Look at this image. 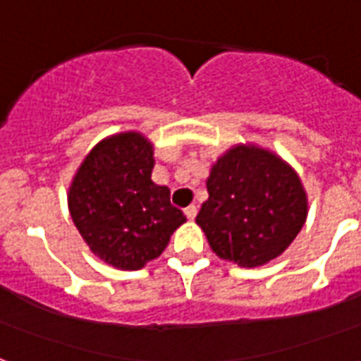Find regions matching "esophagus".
Here are the masks:
<instances>
[{"mask_svg":"<svg viewBox=\"0 0 361 361\" xmlns=\"http://www.w3.org/2000/svg\"><path fill=\"white\" fill-rule=\"evenodd\" d=\"M197 206L195 204H191V206H187L185 208V215H187V219H195L197 217Z\"/></svg>","mask_w":361,"mask_h":361,"instance_id":"1","label":"esophagus"}]
</instances>
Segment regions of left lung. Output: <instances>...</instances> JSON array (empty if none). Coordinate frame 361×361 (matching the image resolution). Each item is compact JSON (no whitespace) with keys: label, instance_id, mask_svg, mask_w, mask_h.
<instances>
[{"label":"left lung","instance_id":"8db88e82","mask_svg":"<svg viewBox=\"0 0 361 361\" xmlns=\"http://www.w3.org/2000/svg\"><path fill=\"white\" fill-rule=\"evenodd\" d=\"M206 187L209 198L197 225L217 257L243 268L279 257L307 219L300 176L264 147H231L212 166Z\"/></svg>","mask_w":361,"mask_h":361}]
</instances>
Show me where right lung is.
I'll return each instance as SVG.
<instances>
[{
	"instance_id": "right-lung-1",
	"label": "right lung",
	"mask_w": 361,
	"mask_h": 361,
	"mask_svg": "<svg viewBox=\"0 0 361 361\" xmlns=\"http://www.w3.org/2000/svg\"><path fill=\"white\" fill-rule=\"evenodd\" d=\"M153 163L152 142L127 130L99 142L69 187L73 223L93 255L114 268H144L185 223L169 187L152 181Z\"/></svg>"
}]
</instances>
